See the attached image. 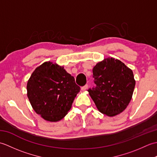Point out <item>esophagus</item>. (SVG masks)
<instances>
[{
	"label": "esophagus",
	"instance_id": "34e87169",
	"mask_svg": "<svg viewBox=\"0 0 157 157\" xmlns=\"http://www.w3.org/2000/svg\"><path fill=\"white\" fill-rule=\"evenodd\" d=\"M88 84H86L85 86H82V90H87L88 89Z\"/></svg>",
	"mask_w": 157,
	"mask_h": 157
}]
</instances>
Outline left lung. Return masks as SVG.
Returning <instances> with one entry per match:
<instances>
[{
  "instance_id": "1",
  "label": "left lung",
  "mask_w": 157,
  "mask_h": 157,
  "mask_svg": "<svg viewBox=\"0 0 157 157\" xmlns=\"http://www.w3.org/2000/svg\"><path fill=\"white\" fill-rule=\"evenodd\" d=\"M92 72L96 86L88 91L98 111L110 117L123 112L135 88L132 70L119 60L108 58L97 63Z\"/></svg>"
}]
</instances>
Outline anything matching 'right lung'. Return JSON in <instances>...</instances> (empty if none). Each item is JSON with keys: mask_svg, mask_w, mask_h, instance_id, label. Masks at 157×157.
Segmentation results:
<instances>
[{"mask_svg": "<svg viewBox=\"0 0 157 157\" xmlns=\"http://www.w3.org/2000/svg\"><path fill=\"white\" fill-rule=\"evenodd\" d=\"M79 90L73 76L50 61L34 70L27 84L28 97L36 113L54 122L67 114Z\"/></svg>", "mask_w": 157, "mask_h": 157, "instance_id": "right-lung-1", "label": "right lung"}]
</instances>
